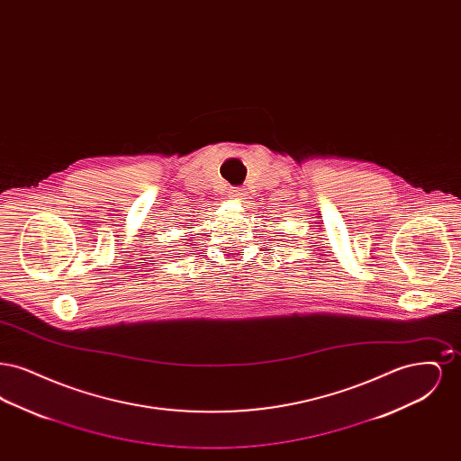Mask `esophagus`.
I'll return each mask as SVG.
<instances>
[{
  "instance_id": "esophagus-1",
  "label": "esophagus",
  "mask_w": 461,
  "mask_h": 461,
  "mask_svg": "<svg viewBox=\"0 0 461 461\" xmlns=\"http://www.w3.org/2000/svg\"><path fill=\"white\" fill-rule=\"evenodd\" d=\"M241 195H243V192H241L240 188H231V190H230V197L231 198L240 200Z\"/></svg>"
}]
</instances>
